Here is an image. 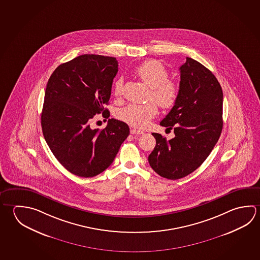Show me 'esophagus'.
I'll return each instance as SVG.
<instances>
[{
	"instance_id": "esophagus-1",
	"label": "esophagus",
	"mask_w": 260,
	"mask_h": 260,
	"mask_svg": "<svg viewBox=\"0 0 260 260\" xmlns=\"http://www.w3.org/2000/svg\"><path fill=\"white\" fill-rule=\"evenodd\" d=\"M131 134H133V135H141V134H143V132L139 131V129H136V128H132V129H131Z\"/></svg>"
}]
</instances>
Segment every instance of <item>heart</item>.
I'll list each match as a JSON object with an SVG mask.
<instances>
[{
	"instance_id": "1",
	"label": "heart",
	"mask_w": 260,
	"mask_h": 260,
	"mask_svg": "<svg viewBox=\"0 0 260 260\" xmlns=\"http://www.w3.org/2000/svg\"><path fill=\"white\" fill-rule=\"evenodd\" d=\"M134 72L150 87L149 99L155 101L160 108L171 109L176 104L181 92L180 85L177 81L169 78L168 70L160 62L156 60L145 61L138 66ZM122 87L123 78H119L113 86L115 96L120 95ZM155 102L128 104L119 110L118 118L132 127L144 128L158 111Z\"/></svg>"
}]
</instances>
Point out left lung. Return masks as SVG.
Returning a JSON list of instances; mask_svg holds the SVG:
<instances>
[{
    "instance_id": "obj_1",
    "label": "left lung",
    "mask_w": 260,
    "mask_h": 260,
    "mask_svg": "<svg viewBox=\"0 0 260 260\" xmlns=\"http://www.w3.org/2000/svg\"><path fill=\"white\" fill-rule=\"evenodd\" d=\"M180 96L160 121L175 137L167 141L159 133L149 164L161 177L177 180L200 167L218 141L223 128V91L214 74L186 57L180 68Z\"/></svg>"
}]
</instances>
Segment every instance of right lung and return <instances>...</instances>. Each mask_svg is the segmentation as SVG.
Instances as JSON below:
<instances>
[{
    "label": "right lung",
    "mask_w": 260,
    "mask_h": 260,
    "mask_svg": "<svg viewBox=\"0 0 260 260\" xmlns=\"http://www.w3.org/2000/svg\"><path fill=\"white\" fill-rule=\"evenodd\" d=\"M115 57L82 55L58 66L46 85L41 114L43 134L55 158L70 173L93 177L104 172L129 134L128 125L110 119L103 129L90 128L102 112L118 73Z\"/></svg>",
    "instance_id": "add662e5"
}]
</instances>
